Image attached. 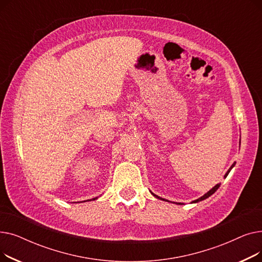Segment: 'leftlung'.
I'll use <instances>...</instances> for the list:
<instances>
[{"label":"left lung","instance_id":"obj_1","mask_svg":"<svg viewBox=\"0 0 262 262\" xmlns=\"http://www.w3.org/2000/svg\"><path fill=\"white\" fill-rule=\"evenodd\" d=\"M233 166H235V163H233V164H232V166H231V167H230V169H229V170H228V171H227V173H226V174H225V176H224V177H226V176H227V175H228V173H229V172H230V170H231V168H232V167H233ZM220 185H221V184H217V185H215V186H214V187H213V188H212V189H211V190H210V191H208V192H207V193H206V194H205V195H203V196H202V198H201V199H199V200H196V201H194V202H193V203H196V202H199V201H203V200H205V199H207V198H209V196H210V195H211V194H213V193H214V192H215V191H216V190H217V189H219V187H220ZM153 195H154V196H156V198H157V199H160V200H162V199H161V198H159V196H157V195H155V194H153ZM163 201H164V200H163Z\"/></svg>","mask_w":262,"mask_h":262}]
</instances>
